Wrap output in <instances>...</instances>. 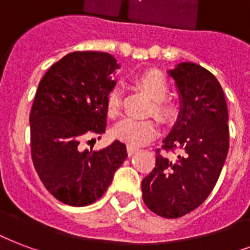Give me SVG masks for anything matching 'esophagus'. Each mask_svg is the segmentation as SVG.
I'll list each match as a JSON object with an SVG mask.
<instances>
[{
	"label": "esophagus",
	"mask_w": 250,
	"mask_h": 250,
	"mask_svg": "<svg viewBox=\"0 0 250 250\" xmlns=\"http://www.w3.org/2000/svg\"><path fill=\"white\" fill-rule=\"evenodd\" d=\"M126 150H127V154H129V155H133V154H136V153H138V147H134V146H127L126 147Z\"/></svg>",
	"instance_id": "obj_1"
}]
</instances>
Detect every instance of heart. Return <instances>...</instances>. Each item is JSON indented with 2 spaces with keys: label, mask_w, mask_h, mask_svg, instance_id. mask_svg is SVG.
<instances>
[{
  "label": "heart",
  "mask_w": 250,
  "mask_h": 250,
  "mask_svg": "<svg viewBox=\"0 0 250 250\" xmlns=\"http://www.w3.org/2000/svg\"><path fill=\"white\" fill-rule=\"evenodd\" d=\"M136 83L154 100L150 113H154L165 124L174 123L179 114V108L175 101L167 97L168 84L163 74L157 69H147L137 75ZM105 110L109 118H116L121 114L123 92L120 88L116 87L109 91L105 101ZM158 132V124L154 118H126L114 126L113 137L136 147L154 140Z\"/></svg>",
  "instance_id": "b5f03b06"
}]
</instances>
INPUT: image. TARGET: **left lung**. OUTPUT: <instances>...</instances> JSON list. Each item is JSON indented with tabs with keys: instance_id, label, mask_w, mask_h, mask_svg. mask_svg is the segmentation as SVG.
<instances>
[{
	"instance_id": "obj_1",
	"label": "left lung",
	"mask_w": 250,
	"mask_h": 250,
	"mask_svg": "<svg viewBox=\"0 0 250 250\" xmlns=\"http://www.w3.org/2000/svg\"><path fill=\"white\" fill-rule=\"evenodd\" d=\"M181 96L171 133L157 149L155 167L142 181L146 207L176 219L198 208L211 194L229 149L228 109L217 79L202 65L179 63L168 71ZM181 149L175 160L167 153Z\"/></svg>"
}]
</instances>
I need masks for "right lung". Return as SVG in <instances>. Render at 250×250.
Returning <instances> with one entry per match:
<instances>
[{
    "label": "right lung",
    "instance_id": "add662e5",
    "mask_svg": "<svg viewBox=\"0 0 250 250\" xmlns=\"http://www.w3.org/2000/svg\"><path fill=\"white\" fill-rule=\"evenodd\" d=\"M117 61L108 52L75 51L52 64L38 85L30 112L31 159L48 192L84 207L103 196L126 159L120 141L99 151H80L85 134H103L105 101Z\"/></svg>",
    "mask_w": 250,
    "mask_h": 250
}]
</instances>
